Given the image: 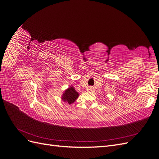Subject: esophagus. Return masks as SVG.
<instances>
[{"mask_svg": "<svg viewBox=\"0 0 159 159\" xmlns=\"http://www.w3.org/2000/svg\"><path fill=\"white\" fill-rule=\"evenodd\" d=\"M89 90H90V91H92V90H93V88H89Z\"/></svg>", "mask_w": 159, "mask_h": 159, "instance_id": "obj_1", "label": "esophagus"}]
</instances>
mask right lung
<instances>
[{
	"label": "right lung",
	"mask_w": 159,
	"mask_h": 159,
	"mask_svg": "<svg viewBox=\"0 0 159 159\" xmlns=\"http://www.w3.org/2000/svg\"><path fill=\"white\" fill-rule=\"evenodd\" d=\"M78 93L77 92L73 87H70L66 90L63 95H62L61 99L64 102L68 103L69 104H71L78 98Z\"/></svg>",
	"instance_id": "add662e5"
}]
</instances>
